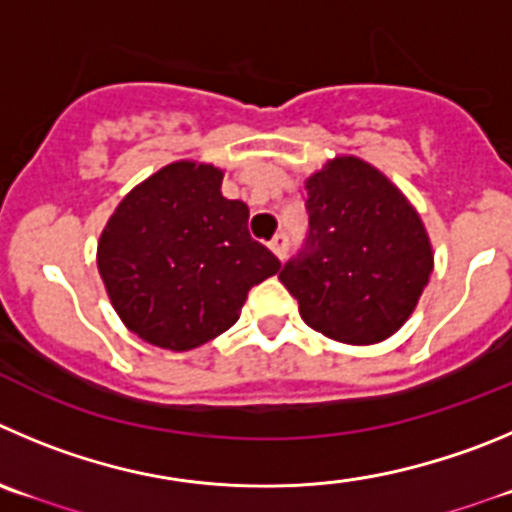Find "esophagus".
<instances>
[{
    "instance_id": "34e87169",
    "label": "esophagus",
    "mask_w": 512,
    "mask_h": 512,
    "mask_svg": "<svg viewBox=\"0 0 512 512\" xmlns=\"http://www.w3.org/2000/svg\"><path fill=\"white\" fill-rule=\"evenodd\" d=\"M288 247H290V237L285 232H280V234H275V237H272L270 250L275 252L280 260H285V255H288Z\"/></svg>"
}]
</instances>
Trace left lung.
<instances>
[{
    "mask_svg": "<svg viewBox=\"0 0 512 512\" xmlns=\"http://www.w3.org/2000/svg\"><path fill=\"white\" fill-rule=\"evenodd\" d=\"M308 234L280 270L313 331L369 346L404 326L432 275L412 204L366 161L336 159L305 184Z\"/></svg>",
    "mask_w": 512,
    "mask_h": 512,
    "instance_id": "obj_1",
    "label": "left lung"
}]
</instances>
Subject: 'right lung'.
<instances>
[{"mask_svg":"<svg viewBox=\"0 0 512 512\" xmlns=\"http://www.w3.org/2000/svg\"><path fill=\"white\" fill-rule=\"evenodd\" d=\"M250 209L222 197V171L179 161L128 194L105 224L98 270L143 341L189 351L237 323L247 293L280 270L250 237Z\"/></svg>","mask_w":512,"mask_h":512,"instance_id":"right-lung-1","label":"right lung"}]
</instances>
